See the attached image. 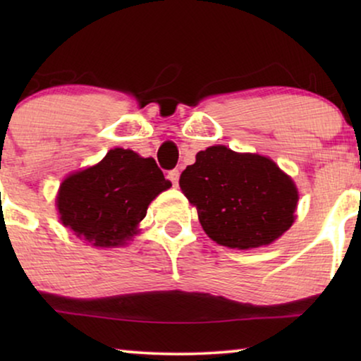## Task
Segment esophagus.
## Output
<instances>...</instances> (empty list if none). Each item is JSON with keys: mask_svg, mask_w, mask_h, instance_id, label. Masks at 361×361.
Segmentation results:
<instances>
[{"mask_svg": "<svg viewBox=\"0 0 361 361\" xmlns=\"http://www.w3.org/2000/svg\"><path fill=\"white\" fill-rule=\"evenodd\" d=\"M179 177H180L179 169H172V171L167 172V179L172 182V185H174V187L179 184Z\"/></svg>", "mask_w": 361, "mask_h": 361, "instance_id": "34e87169", "label": "esophagus"}]
</instances>
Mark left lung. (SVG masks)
<instances>
[{
	"label": "left lung",
	"instance_id": "1",
	"mask_svg": "<svg viewBox=\"0 0 361 361\" xmlns=\"http://www.w3.org/2000/svg\"><path fill=\"white\" fill-rule=\"evenodd\" d=\"M179 185L212 240L248 250L273 243L293 225L298 189L273 161L225 146L197 152Z\"/></svg>",
	"mask_w": 361,
	"mask_h": 361
}]
</instances>
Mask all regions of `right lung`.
<instances>
[{"mask_svg": "<svg viewBox=\"0 0 361 361\" xmlns=\"http://www.w3.org/2000/svg\"><path fill=\"white\" fill-rule=\"evenodd\" d=\"M171 185L152 157L116 147L97 166L62 182L57 209L62 224L78 238L110 248L137 233L147 205Z\"/></svg>", "mask_w": 361, "mask_h": 361, "instance_id": "obj_1", "label": "right lung"}]
</instances>
